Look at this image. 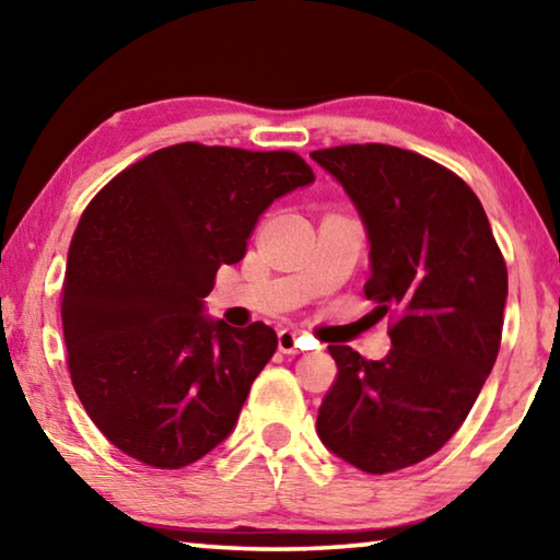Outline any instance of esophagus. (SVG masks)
<instances>
[{"label":"esophagus","instance_id":"34e87169","mask_svg":"<svg viewBox=\"0 0 560 560\" xmlns=\"http://www.w3.org/2000/svg\"><path fill=\"white\" fill-rule=\"evenodd\" d=\"M279 350H281V353H287V355L299 353L301 346H299L296 330H291V328L279 330Z\"/></svg>","mask_w":560,"mask_h":560}]
</instances>
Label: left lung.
Returning a JSON list of instances; mask_svg holds the SVG:
<instances>
[{
    "label": "left lung",
    "mask_w": 560,
    "mask_h": 560,
    "mask_svg": "<svg viewBox=\"0 0 560 560\" xmlns=\"http://www.w3.org/2000/svg\"><path fill=\"white\" fill-rule=\"evenodd\" d=\"M358 207L371 242L365 296L393 348L365 360L330 346L338 375L318 407L320 442L360 471L432 457L467 420L494 368L506 261L471 187L434 160L383 143L314 150Z\"/></svg>",
    "instance_id": "obj_1"
}]
</instances>
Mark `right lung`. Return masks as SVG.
<instances>
[{"mask_svg": "<svg viewBox=\"0 0 560 560\" xmlns=\"http://www.w3.org/2000/svg\"><path fill=\"white\" fill-rule=\"evenodd\" d=\"M291 150L177 143L122 170L83 210L61 289L73 390L122 454L155 469L202 459L234 430L277 350L261 324L202 316L222 264L261 212L314 183Z\"/></svg>", "mask_w": 560, "mask_h": 560, "instance_id": "obj_1", "label": "right lung"}]
</instances>
